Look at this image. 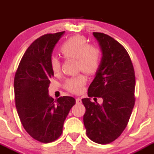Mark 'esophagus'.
<instances>
[{"label": "esophagus", "mask_w": 154, "mask_h": 154, "mask_svg": "<svg viewBox=\"0 0 154 154\" xmlns=\"http://www.w3.org/2000/svg\"><path fill=\"white\" fill-rule=\"evenodd\" d=\"M81 103H82V100H81V99L79 98H77V99H76V103L80 104Z\"/></svg>", "instance_id": "obj_1"}]
</instances>
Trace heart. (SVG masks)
Returning <instances> with one entry per match:
<instances>
[{
  "mask_svg": "<svg viewBox=\"0 0 154 154\" xmlns=\"http://www.w3.org/2000/svg\"><path fill=\"white\" fill-rule=\"evenodd\" d=\"M60 52L65 59H76L77 66L88 75H94L98 71L101 61V54L98 48L90 45L88 40L82 35H75L68 38L60 47ZM51 69L54 75L59 73L61 62L56 56L50 59ZM86 82L85 77L78 75L68 79L64 87L67 91L79 93Z\"/></svg>",
  "mask_w": 154,
  "mask_h": 154,
  "instance_id": "1",
  "label": "heart"
}]
</instances>
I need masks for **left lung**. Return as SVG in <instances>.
Returning <instances> with one entry per match:
<instances>
[{
    "instance_id": "1",
    "label": "left lung",
    "mask_w": 154,
    "mask_h": 154,
    "mask_svg": "<svg viewBox=\"0 0 154 154\" xmlns=\"http://www.w3.org/2000/svg\"><path fill=\"white\" fill-rule=\"evenodd\" d=\"M102 52L101 61L83 98V116L88 137L93 142L108 144L122 133L135 105V76L128 53L109 35L93 32ZM93 97L103 99L102 104L91 102Z\"/></svg>"
}]
</instances>
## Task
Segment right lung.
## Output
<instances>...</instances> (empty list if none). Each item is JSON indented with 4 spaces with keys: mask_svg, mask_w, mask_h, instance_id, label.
<instances>
[{
    "mask_svg": "<svg viewBox=\"0 0 154 154\" xmlns=\"http://www.w3.org/2000/svg\"><path fill=\"white\" fill-rule=\"evenodd\" d=\"M64 32L46 34L35 40L22 56L14 77L16 107L21 122L31 137L44 143L61 136L63 122L76 103L72 97L55 100L48 94L54 76L50 59Z\"/></svg>",
    "mask_w": 154,
    "mask_h": 154,
    "instance_id": "add662e5",
    "label": "right lung"
}]
</instances>
